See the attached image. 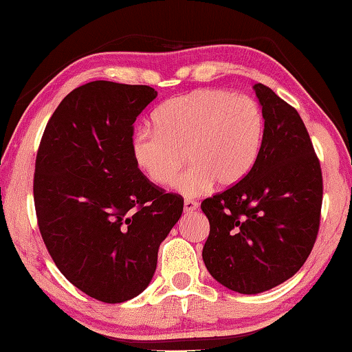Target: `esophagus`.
I'll list each match as a JSON object with an SVG mask.
<instances>
[{
  "label": "esophagus",
  "mask_w": 352,
  "mask_h": 352,
  "mask_svg": "<svg viewBox=\"0 0 352 352\" xmlns=\"http://www.w3.org/2000/svg\"><path fill=\"white\" fill-rule=\"evenodd\" d=\"M183 210H184V212H194V211L199 210V204H197V201H194V200L186 199V200H184V204H183Z\"/></svg>",
  "instance_id": "obj_1"
}]
</instances>
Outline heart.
<instances>
[{"instance_id":"obj_1","label":"heart","mask_w":352,"mask_h":352,"mask_svg":"<svg viewBox=\"0 0 352 352\" xmlns=\"http://www.w3.org/2000/svg\"><path fill=\"white\" fill-rule=\"evenodd\" d=\"M155 130L135 135L132 153L138 168L160 186L177 182L183 195L231 188L253 169L264 141V115L253 99L204 88L169 99L152 116Z\"/></svg>"}]
</instances>
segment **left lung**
Wrapping results in <instances>:
<instances>
[{
    "label": "left lung",
    "instance_id": "8db88e82",
    "mask_svg": "<svg viewBox=\"0 0 352 352\" xmlns=\"http://www.w3.org/2000/svg\"><path fill=\"white\" fill-rule=\"evenodd\" d=\"M264 141L241 183L201 201L210 220L204 262L226 289L256 295L301 269L317 239L323 177L305 122L269 87H253Z\"/></svg>",
    "mask_w": 352,
    "mask_h": 352
}]
</instances>
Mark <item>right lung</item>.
I'll return each mask as SVG.
<instances>
[{"label": "right lung", "mask_w": 352, "mask_h": 352, "mask_svg": "<svg viewBox=\"0 0 352 352\" xmlns=\"http://www.w3.org/2000/svg\"><path fill=\"white\" fill-rule=\"evenodd\" d=\"M147 85L94 80L71 91L46 124L35 160L34 204L57 269L102 302L138 296L158 248L183 212L140 170L133 122L157 98Z\"/></svg>", "instance_id": "1"}]
</instances>
